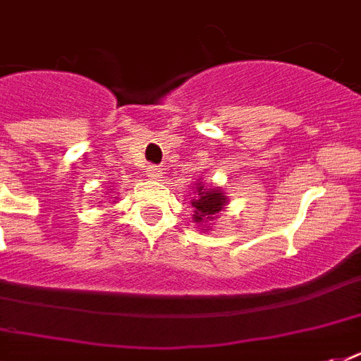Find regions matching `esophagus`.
I'll use <instances>...</instances> for the list:
<instances>
[{
	"instance_id": "obj_1",
	"label": "esophagus",
	"mask_w": 361,
	"mask_h": 361,
	"mask_svg": "<svg viewBox=\"0 0 361 361\" xmlns=\"http://www.w3.org/2000/svg\"><path fill=\"white\" fill-rule=\"evenodd\" d=\"M146 176H147V178H149V180L159 181V180H161V178H163V170L157 169V166H147Z\"/></svg>"
}]
</instances>
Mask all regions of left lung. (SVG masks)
<instances>
[{
	"instance_id": "obj_1",
	"label": "left lung",
	"mask_w": 361,
	"mask_h": 361,
	"mask_svg": "<svg viewBox=\"0 0 361 361\" xmlns=\"http://www.w3.org/2000/svg\"><path fill=\"white\" fill-rule=\"evenodd\" d=\"M191 206L195 208L192 221L198 223V226H202V231L206 232L212 228L209 223L219 219L221 212H225V208L228 206V197L219 187H208L202 180H198L192 189Z\"/></svg>"
}]
</instances>
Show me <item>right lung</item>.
I'll return each mask as SVG.
<instances>
[{
	"mask_svg": "<svg viewBox=\"0 0 361 361\" xmlns=\"http://www.w3.org/2000/svg\"><path fill=\"white\" fill-rule=\"evenodd\" d=\"M114 198H116V200H118V197H114Z\"/></svg>",
	"mask_w": 361,
	"mask_h": 361,
	"instance_id": "right-lung-1",
	"label": "right lung"
}]
</instances>
